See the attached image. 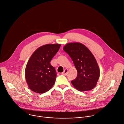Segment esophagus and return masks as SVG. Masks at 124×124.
I'll return each instance as SVG.
<instances>
[{
    "instance_id": "obj_1",
    "label": "esophagus",
    "mask_w": 124,
    "mask_h": 124,
    "mask_svg": "<svg viewBox=\"0 0 124 124\" xmlns=\"http://www.w3.org/2000/svg\"><path fill=\"white\" fill-rule=\"evenodd\" d=\"M67 73H68V69H65L63 72H62V74L64 75H66L67 74Z\"/></svg>"
}]
</instances>
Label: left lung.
<instances>
[{"label":"left lung","mask_w":124,"mask_h":124,"mask_svg":"<svg viewBox=\"0 0 124 124\" xmlns=\"http://www.w3.org/2000/svg\"><path fill=\"white\" fill-rule=\"evenodd\" d=\"M63 49L69 55L77 70L76 78L71 82L73 86L80 91L93 89L100 72L92 53L85 45L79 42L68 43Z\"/></svg>","instance_id":"8db88e82"}]
</instances>
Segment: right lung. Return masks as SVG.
I'll return each mask as SVG.
<instances>
[{"label":"right lung","instance_id":"obj_1","mask_svg":"<svg viewBox=\"0 0 124 124\" xmlns=\"http://www.w3.org/2000/svg\"><path fill=\"white\" fill-rule=\"evenodd\" d=\"M61 45L57 43L44 45L30 57L25 70V77L29 88L33 91L43 93L54 85L57 74L50 62Z\"/></svg>","mask_w":124,"mask_h":124}]
</instances>
